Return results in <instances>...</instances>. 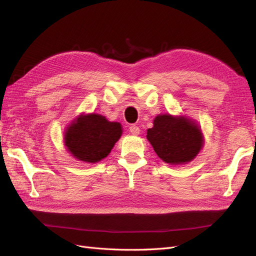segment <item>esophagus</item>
Here are the masks:
<instances>
[{
	"mask_svg": "<svg viewBox=\"0 0 256 256\" xmlns=\"http://www.w3.org/2000/svg\"><path fill=\"white\" fill-rule=\"evenodd\" d=\"M129 131L132 134H140V128H138V126H136V125H131L130 127H129Z\"/></svg>",
	"mask_w": 256,
	"mask_h": 256,
	"instance_id": "1",
	"label": "esophagus"
}]
</instances>
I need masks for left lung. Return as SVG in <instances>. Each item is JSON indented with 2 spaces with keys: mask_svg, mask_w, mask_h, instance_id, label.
<instances>
[{
  "mask_svg": "<svg viewBox=\"0 0 256 256\" xmlns=\"http://www.w3.org/2000/svg\"><path fill=\"white\" fill-rule=\"evenodd\" d=\"M146 138L158 157L170 164L191 161L203 146L202 132L196 124L172 115L157 116Z\"/></svg>",
  "mask_w": 256,
  "mask_h": 256,
  "instance_id": "left-lung-1",
  "label": "left lung"
}]
</instances>
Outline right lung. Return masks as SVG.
Returning <instances> with one entry per match:
<instances>
[{
  "label": "right lung",
  "instance_id": "obj_1",
  "mask_svg": "<svg viewBox=\"0 0 256 256\" xmlns=\"http://www.w3.org/2000/svg\"><path fill=\"white\" fill-rule=\"evenodd\" d=\"M120 122L98 114L80 115L66 130L65 145L72 156L95 164L110 154L122 136Z\"/></svg>",
  "mask_w": 256,
  "mask_h": 256
}]
</instances>
